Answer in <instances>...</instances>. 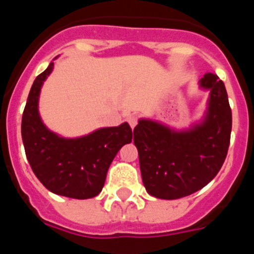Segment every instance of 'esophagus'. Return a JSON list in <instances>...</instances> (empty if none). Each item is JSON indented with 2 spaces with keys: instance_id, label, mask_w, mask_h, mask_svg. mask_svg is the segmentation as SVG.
<instances>
[{
  "instance_id": "1",
  "label": "esophagus",
  "mask_w": 254,
  "mask_h": 254,
  "mask_svg": "<svg viewBox=\"0 0 254 254\" xmlns=\"http://www.w3.org/2000/svg\"><path fill=\"white\" fill-rule=\"evenodd\" d=\"M128 123H129V126H131L132 128H134V126L137 125V117L136 116H131L128 118Z\"/></svg>"
}]
</instances>
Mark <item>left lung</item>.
I'll use <instances>...</instances> for the list:
<instances>
[{
    "label": "left lung",
    "mask_w": 254,
    "mask_h": 254,
    "mask_svg": "<svg viewBox=\"0 0 254 254\" xmlns=\"http://www.w3.org/2000/svg\"><path fill=\"white\" fill-rule=\"evenodd\" d=\"M201 86L210 90L201 125L176 132L141 120L133 129L143 186L156 198L177 199L194 193L216 177L225 161L232 133L225 85L215 73H206Z\"/></svg>",
    "instance_id": "8db88e82"
}]
</instances>
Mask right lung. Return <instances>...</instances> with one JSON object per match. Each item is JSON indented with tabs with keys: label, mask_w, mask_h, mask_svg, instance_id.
Listing matches in <instances>:
<instances>
[{
	"label": "right lung",
	"mask_w": 254,
	"mask_h": 254,
	"mask_svg": "<svg viewBox=\"0 0 254 254\" xmlns=\"http://www.w3.org/2000/svg\"><path fill=\"white\" fill-rule=\"evenodd\" d=\"M52 69L53 62L37 76L22 113L21 136L26 158L47 190L69 198H91L102 192L117 152L132 141V129L125 122L80 138H64L49 131L40 120L38 99Z\"/></svg>",
	"instance_id": "obj_1"
}]
</instances>
